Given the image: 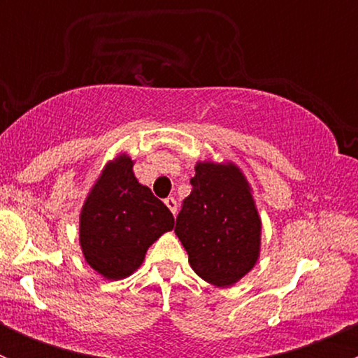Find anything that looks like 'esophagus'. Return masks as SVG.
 I'll use <instances>...</instances> for the list:
<instances>
[{"mask_svg": "<svg viewBox=\"0 0 358 358\" xmlns=\"http://www.w3.org/2000/svg\"><path fill=\"white\" fill-rule=\"evenodd\" d=\"M164 204L168 206L169 211H171L173 215H175L176 209H178V204H176V199H175V197H168V199H164Z\"/></svg>", "mask_w": 358, "mask_h": 358, "instance_id": "1", "label": "esophagus"}]
</instances>
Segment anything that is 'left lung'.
<instances>
[{
	"label": "left lung",
	"instance_id": "obj_1",
	"mask_svg": "<svg viewBox=\"0 0 358 358\" xmlns=\"http://www.w3.org/2000/svg\"><path fill=\"white\" fill-rule=\"evenodd\" d=\"M190 183L175 234L201 279L216 287L234 286L255 268L262 249V218L251 185L230 161H197Z\"/></svg>",
	"mask_w": 358,
	"mask_h": 358
}]
</instances>
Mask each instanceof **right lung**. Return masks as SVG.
I'll return each instance as SVG.
<instances>
[{
  "label": "right lung",
  "mask_w": 358,
  "mask_h": 358,
  "mask_svg": "<svg viewBox=\"0 0 358 358\" xmlns=\"http://www.w3.org/2000/svg\"><path fill=\"white\" fill-rule=\"evenodd\" d=\"M121 152L103 166L79 215V246L86 263L107 280L140 268L147 249L175 229L171 211L142 185Z\"/></svg>",
  "instance_id": "obj_1"
}]
</instances>
